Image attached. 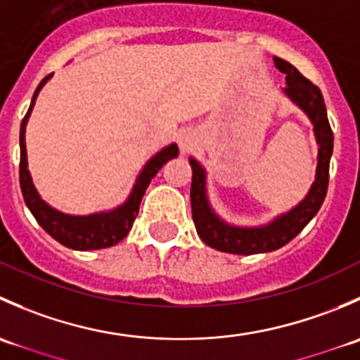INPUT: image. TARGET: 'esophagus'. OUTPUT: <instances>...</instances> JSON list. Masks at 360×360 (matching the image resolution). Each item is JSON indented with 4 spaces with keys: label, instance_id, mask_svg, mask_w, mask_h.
Listing matches in <instances>:
<instances>
[{
    "label": "esophagus",
    "instance_id": "34e87169",
    "mask_svg": "<svg viewBox=\"0 0 360 360\" xmlns=\"http://www.w3.org/2000/svg\"><path fill=\"white\" fill-rule=\"evenodd\" d=\"M177 144H179V148L183 153H188V151H190L191 148L197 144V132L191 129L183 130V132L177 136Z\"/></svg>",
    "mask_w": 360,
    "mask_h": 360
}]
</instances>
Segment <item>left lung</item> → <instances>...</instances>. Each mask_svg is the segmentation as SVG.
Segmentation results:
<instances>
[{"label": "left lung", "instance_id": "left-lung-1", "mask_svg": "<svg viewBox=\"0 0 360 360\" xmlns=\"http://www.w3.org/2000/svg\"><path fill=\"white\" fill-rule=\"evenodd\" d=\"M274 63L275 68L285 75V86L282 89L284 96L308 116L314 127L319 150L315 179L303 200L297 202L288 212L278 214L271 221L257 226H240V224L228 223L214 210L207 193L205 167L197 158L190 157V165L193 170L190 197L195 228L209 248L223 252L250 256V254L271 252L284 248L314 219L328 193L329 162L333 157V130L329 125L324 97L319 86L308 82L288 60L274 57Z\"/></svg>", "mask_w": 360, "mask_h": 360}]
</instances>
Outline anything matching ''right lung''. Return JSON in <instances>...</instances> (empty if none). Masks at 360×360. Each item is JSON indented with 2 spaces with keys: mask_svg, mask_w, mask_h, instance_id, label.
<instances>
[{
  "mask_svg": "<svg viewBox=\"0 0 360 360\" xmlns=\"http://www.w3.org/2000/svg\"><path fill=\"white\" fill-rule=\"evenodd\" d=\"M52 76L53 72L41 79L38 89L34 90L31 106H29L22 123H20V190H22L24 202L27 209L31 210L32 216H34V219L38 221L39 226L50 237L56 238L59 244L75 250H96L111 248V245H116L129 235L134 219H136L137 212H139V205L144 197V191L150 186L151 179L157 176L158 170L162 169L163 163H167L169 160L176 158L179 155V148H177L176 143H170L169 146L157 151L153 157L144 163L141 172L137 174L136 183H134L125 202L112 207V209L85 214V216L68 214L56 209V207L43 200L41 195L36 190L31 172L27 169V150H25V127H27L29 116H31L32 108H34L36 99H38V94L41 92L45 83Z\"/></svg>",
  "mask_w": 360,
  "mask_h": 360,
  "instance_id": "right-lung-1",
  "label": "right lung"
}]
</instances>
